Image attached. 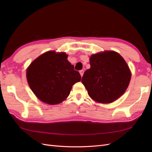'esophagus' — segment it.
<instances>
[{
	"label": "esophagus",
	"mask_w": 152,
	"mask_h": 152,
	"mask_svg": "<svg viewBox=\"0 0 152 152\" xmlns=\"http://www.w3.org/2000/svg\"><path fill=\"white\" fill-rule=\"evenodd\" d=\"M79 72H80V74L81 77L83 76V74H84V70H80V71H79Z\"/></svg>",
	"instance_id": "34e87169"
}]
</instances>
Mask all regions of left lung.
<instances>
[{
    "label": "left lung",
    "instance_id": "left-lung-1",
    "mask_svg": "<svg viewBox=\"0 0 152 152\" xmlns=\"http://www.w3.org/2000/svg\"><path fill=\"white\" fill-rule=\"evenodd\" d=\"M91 68L82 82L89 96L101 103L113 102L125 93L131 73L124 58L117 52L105 50L90 57Z\"/></svg>",
    "mask_w": 152,
    "mask_h": 152
}]
</instances>
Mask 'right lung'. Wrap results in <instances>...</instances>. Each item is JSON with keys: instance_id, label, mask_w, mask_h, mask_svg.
<instances>
[{"instance_id": "add662e5", "label": "right lung", "mask_w": 152, "mask_h": 152, "mask_svg": "<svg viewBox=\"0 0 152 152\" xmlns=\"http://www.w3.org/2000/svg\"><path fill=\"white\" fill-rule=\"evenodd\" d=\"M67 58L65 53L50 50L40 55L27 68L28 85L41 102L49 104L61 103L70 94L72 86L80 81L79 72Z\"/></svg>"}]
</instances>
